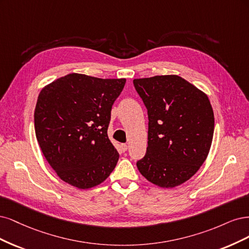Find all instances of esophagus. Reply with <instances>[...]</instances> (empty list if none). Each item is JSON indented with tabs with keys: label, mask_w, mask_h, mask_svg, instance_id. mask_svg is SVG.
<instances>
[{
	"label": "esophagus",
	"mask_w": 249,
	"mask_h": 249,
	"mask_svg": "<svg viewBox=\"0 0 249 249\" xmlns=\"http://www.w3.org/2000/svg\"><path fill=\"white\" fill-rule=\"evenodd\" d=\"M120 148H121V151H122V152H125V151L128 149L127 143H121V146H120Z\"/></svg>",
	"instance_id": "esophagus-1"
}]
</instances>
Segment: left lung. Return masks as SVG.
Returning <instances> with one entry per match:
<instances>
[{"label":"left lung","mask_w":249,"mask_h":249,"mask_svg":"<svg viewBox=\"0 0 249 249\" xmlns=\"http://www.w3.org/2000/svg\"><path fill=\"white\" fill-rule=\"evenodd\" d=\"M148 109V147L136 162L149 182L179 186L194 176L209 154L214 113L208 96L181 76L133 79Z\"/></svg>","instance_id":"obj_1"}]
</instances>
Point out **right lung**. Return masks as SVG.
Returning <instances> with one entry per match:
<instances>
[{
  "mask_svg": "<svg viewBox=\"0 0 249 249\" xmlns=\"http://www.w3.org/2000/svg\"><path fill=\"white\" fill-rule=\"evenodd\" d=\"M125 78L70 73L46 85L34 113L35 133L60 179L78 189L99 185L114 171L119 153L107 136L110 110Z\"/></svg>",
  "mask_w": 249,
  "mask_h": 249,
  "instance_id": "obj_1",
  "label": "right lung"
}]
</instances>
